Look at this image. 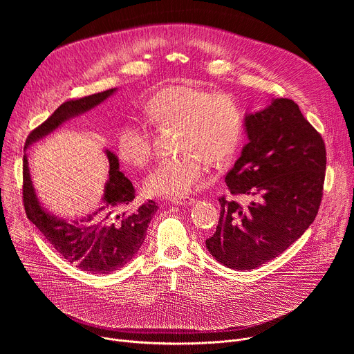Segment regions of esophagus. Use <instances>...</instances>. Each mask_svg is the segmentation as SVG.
I'll return each instance as SVG.
<instances>
[{"instance_id":"esophagus-1","label":"esophagus","mask_w":354,"mask_h":354,"mask_svg":"<svg viewBox=\"0 0 354 354\" xmlns=\"http://www.w3.org/2000/svg\"><path fill=\"white\" fill-rule=\"evenodd\" d=\"M172 203L176 206H192L194 203L193 197H183V198H174Z\"/></svg>"}]
</instances>
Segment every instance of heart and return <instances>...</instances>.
<instances>
[{
    "label": "heart",
    "mask_w": 354,
    "mask_h": 354,
    "mask_svg": "<svg viewBox=\"0 0 354 354\" xmlns=\"http://www.w3.org/2000/svg\"><path fill=\"white\" fill-rule=\"evenodd\" d=\"M145 118L160 129H178L176 149L182 154L158 162L144 178L147 194L178 198L189 194L205 171L230 161L243 138V115L225 93L190 85H171L151 96L142 106ZM120 157L144 167L153 156L149 130L138 120L119 131Z\"/></svg>",
    "instance_id": "obj_1"
}]
</instances>
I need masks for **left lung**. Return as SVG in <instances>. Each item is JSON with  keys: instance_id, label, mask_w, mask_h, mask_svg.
Masks as SVG:
<instances>
[{"instance_id": "8db88e82", "label": "left lung", "mask_w": 354, "mask_h": 354, "mask_svg": "<svg viewBox=\"0 0 354 354\" xmlns=\"http://www.w3.org/2000/svg\"><path fill=\"white\" fill-rule=\"evenodd\" d=\"M248 142L225 176L231 194L254 200L246 207L220 197V220L206 246L234 270L255 269L294 243L313 224L322 198L326 151L321 134L291 99L243 118Z\"/></svg>"}]
</instances>
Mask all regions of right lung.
<instances>
[{"label":"right lung","instance_id":"add662e5","mask_svg":"<svg viewBox=\"0 0 354 354\" xmlns=\"http://www.w3.org/2000/svg\"><path fill=\"white\" fill-rule=\"evenodd\" d=\"M116 91L118 88H112L64 102L28 136L25 151L66 122L105 102ZM104 153L109 162V178L100 205L93 213L75 218L60 217L41 205L30 178L28 154L24 156L22 194L28 218L63 259L92 274H108L129 263L140 250L148 224L158 210V205L153 200L141 205L136 212L126 210L136 198L133 183L120 172L119 158L113 151L104 148Z\"/></svg>","mask_w":354,"mask_h":354}]
</instances>
